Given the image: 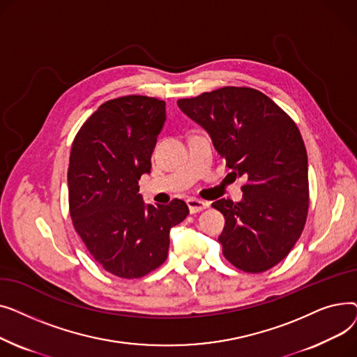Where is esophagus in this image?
<instances>
[{"label": "esophagus", "mask_w": 357, "mask_h": 357, "mask_svg": "<svg viewBox=\"0 0 357 357\" xmlns=\"http://www.w3.org/2000/svg\"><path fill=\"white\" fill-rule=\"evenodd\" d=\"M186 204H188V207H190L191 214L199 213V211H202V210H205V208H208V207H210V204H208V202L201 201V199H198V198H190L188 201H186Z\"/></svg>", "instance_id": "1"}]
</instances>
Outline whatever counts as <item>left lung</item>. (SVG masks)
<instances>
[{
  "instance_id": "1",
  "label": "left lung",
  "mask_w": 357,
  "mask_h": 357,
  "mask_svg": "<svg viewBox=\"0 0 357 357\" xmlns=\"http://www.w3.org/2000/svg\"><path fill=\"white\" fill-rule=\"evenodd\" d=\"M178 105L208 131L233 174L248 178L243 201L213 202L226 218L218 237L224 257L248 273L273 268L295 246L308 214V159L295 121L248 86H222Z\"/></svg>"
}]
</instances>
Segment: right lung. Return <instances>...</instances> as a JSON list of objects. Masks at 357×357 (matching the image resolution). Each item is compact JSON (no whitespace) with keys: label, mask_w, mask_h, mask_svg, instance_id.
Returning a JSON list of instances; mask_svg holds the SVG:
<instances>
[{"label":"right lung","mask_w":357,"mask_h":357,"mask_svg":"<svg viewBox=\"0 0 357 357\" xmlns=\"http://www.w3.org/2000/svg\"><path fill=\"white\" fill-rule=\"evenodd\" d=\"M165 101L124 96L105 101L72 143L68 191L73 229L109 273L142 278L167 257L169 231L190 214L182 199L144 204L139 179L149 174Z\"/></svg>","instance_id":"1"}]
</instances>
